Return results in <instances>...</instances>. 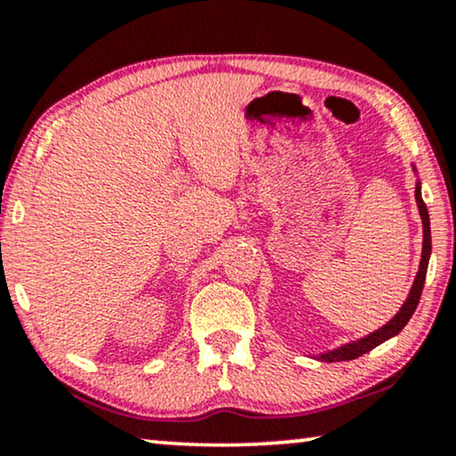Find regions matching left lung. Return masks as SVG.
<instances>
[{"label":"left lung","instance_id":"1","mask_svg":"<svg viewBox=\"0 0 456 456\" xmlns=\"http://www.w3.org/2000/svg\"><path fill=\"white\" fill-rule=\"evenodd\" d=\"M415 201H417V208H419V216H421V222H423V251H421L419 272H417V278L413 282V289H411V292H409V298L404 301L401 311H398V314L392 317V320L386 323L384 328L376 330V332H371L370 336H365V338H361L357 342H351V345H345V346L336 348V351L320 354V359L326 361V363H334V361H351V359L361 357V354L370 353L371 348H376L378 345H382L384 340H388V338H392V336H396L398 332H401V330L407 326L411 315L415 314L417 305H419V298H421L423 284H426L429 253H432V232H429V216H428L426 203H423V199H421L419 184L415 186Z\"/></svg>","mask_w":456,"mask_h":456}]
</instances>
